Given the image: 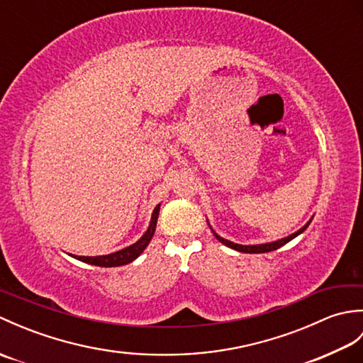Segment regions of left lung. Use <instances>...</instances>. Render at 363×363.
I'll use <instances>...</instances> for the list:
<instances>
[{"label":"left lung","instance_id":"8db88e82","mask_svg":"<svg viewBox=\"0 0 363 363\" xmlns=\"http://www.w3.org/2000/svg\"><path fill=\"white\" fill-rule=\"evenodd\" d=\"M312 218H313V217H312ZM312 218H311L309 221H307L303 228L298 229L296 233H293V234H290V235H287V237H284V238H279V240L268 242V243H260V245H240V243H234V242L228 240V238H223V237H220L217 233H215V230L212 229V226H211V223H209V221H207V225H209V228H211V230L213 233L215 238H217V240H218V242H221L223 245H226L228 248H233V250H235V251H240V252L259 254V252H269V251H274V250H277V248H281V246H284L285 243H289L290 240H293V238L298 237L299 234H303L304 230H306L307 228H309Z\"/></svg>","mask_w":363,"mask_h":363}]
</instances>
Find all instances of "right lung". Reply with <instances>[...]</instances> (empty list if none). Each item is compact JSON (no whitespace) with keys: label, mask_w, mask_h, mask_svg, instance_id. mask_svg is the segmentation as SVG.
Here are the masks:
<instances>
[{"label":"right lung","mask_w":363,"mask_h":363,"mask_svg":"<svg viewBox=\"0 0 363 363\" xmlns=\"http://www.w3.org/2000/svg\"><path fill=\"white\" fill-rule=\"evenodd\" d=\"M159 211H160V204L154 207L152 215H151V221L148 229L145 230V234L138 238V240L133 245L126 246L120 251H115L111 254H104V256H74V254H70L72 257L78 259L81 262H86V264L90 265H96V267H120V265H126L130 264V262L135 260L140 254L146 250V246L150 245L151 238L156 233V225H157V218H159Z\"/></svg>","instance_id":"1"}]
</instances>
